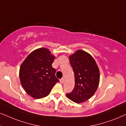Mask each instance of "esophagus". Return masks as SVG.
<instances>
[{"instance_id":"esophagus-1","label":"esophagus","mask_w":126,"mask_h":126,"mask_svg":"<svg viewBox=\"0 0 126 126\" xmlns=\"http://www.w3.org/2000/svg\"><path fill=\"white\" fill-rule=\"evenodd\" d=\"M64 78H63V79H61V80H60V82H61V83H62V84H63V82H64Z\"/></svg>"}]
</instances>
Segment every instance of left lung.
<instances>
[{"mask_svg": "<svg viewBox=\"0 0 126 126\" xmlns=\"http://www.w3.org/2000/svg\"><path fill=\"white\" fill-rule=\"evenodd\" d=\"M75 74L73 90L66 95L77 103H83L92 97L97 90L100 72L93 57L88 53L79 50L69 57Z\"/></svg>", "mask_w": 126, "mask_h": 126, "instance_id": "left-lung-1", "label": "left lung"}]
</instances>
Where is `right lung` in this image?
I'll return each instance as SVG.
<instances>
[{
    "label": "right lung",
    "instance_id": "right-lung-1",
    "mask_svg": "<svg viewBox=\"0 0 126 126\" xmlns=\"http://www.w3.org/2000/svg\"><path fill=\"white\" fill-rule=\"evenodd\" d=\"M56 57L46 48L32 51L20 65V84L26 92L34 99L47 96L59 80L52 63Z\"/></svg>",
    "mask_w": 126,
    "mask_h": 126
}]
</instances>
